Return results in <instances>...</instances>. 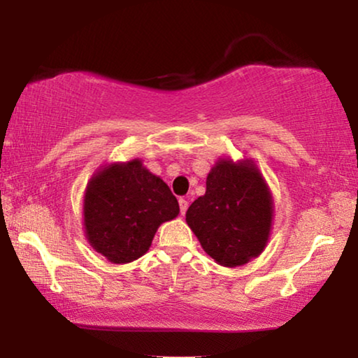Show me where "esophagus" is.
Returning a JSON list of instances; mask_svg holds the SVG:
<instances>
[{
    "label": "esophagus",
    "mask_w": 358,
    "mask_h": 358,
    "mask_svg": "<svg viewBox=\"0 0 358 358\" xmlns=\"http://www.w3.org/2000/svg\"><path fill=\"white\" fill-rule=\"evenodd\" d=\"M187 207H189V202L185 199H179V208H180V215H184L187 212Z\"/></svg>",
    "instance_id": "obj_1"
}]
</instances>
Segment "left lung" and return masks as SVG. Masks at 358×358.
Listing matches in <instances>:
<instances>
[{
    "instance_id": "1",
    "label": "left lung",
    "mask_w": 358,
    "mask_h": 358,
    "mask_svg": "<svg viewBox=\"0 0 358 358\" xmlns=\"http://www.w3.org/2000/svg\"><path fill=\"white\" fill-rule=\"evenodd\" d=\"M273 202L252 159L220 158L207 176L205 195L194 200L185 222L203 251L220 266H243L268 241Z\"/></svg>"
}]
</instances>
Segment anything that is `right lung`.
<instances>
[{"label": "right lung", "mask_w": 358, "mask_h": 358, "mask_svg": "<svg viewBox=\"0 0 358 358\" xmlns=\"http://www.w3.org/2000/svg\"><path fill=\"white\" fill-rule=\"evenodd\" d=\"M85 233L97 252L114 264L143 256L161 223L179 215L168 184L140 159L104 166L86 187Z\"/></svg>", "instance_id": "add662e5"}]
</instances>
